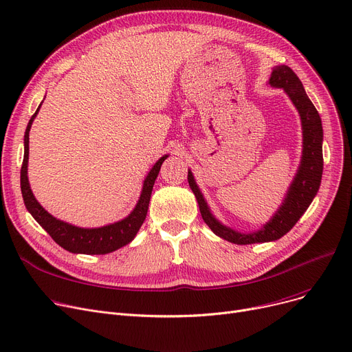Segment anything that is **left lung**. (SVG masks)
Instances as JSON below:
<instances>
[{
	"instance_id": "1",
	"label": "left lung",
	"mask_w": 352,
	"mask_h": 352,
	"mask_svg": "<svg viewBox=\"0 0 352 352\" xmlns=\"http://www.w3.org/2000/svg\"><path fill=\"white\" fill-rule=\"evenodd\" d=\"M270 84L272 87L284 88L294 105L297 107L301 116L304 135V151L298 174L294 178L283 206L276 211V214L272 217L270 223L264 226L263 230L252 234L236 232L231 228L224 227L223 224H219L210 212L207 202L202 198L192 174L188 171L190 188L192 190L198 201L199 212L202 219H204V223L214 231V234L238 245L274 241V239H278L283 235H285L295 224H297V221L309 207L311 201L316 197L320 188L322 177V124L318 111L308 98L302 82L297 77V74H295L288 65H280L274 68L270 78Z\"/></svg>"
}]
</instances>
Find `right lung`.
Wrapping results in <instances>:
<instances>
[{
	"instance_id": "1",
	"label": "right lung",
	"mask_w": 352,
	"mask_h": 352,
	"mask_svg": "<svg viewBox=\"0 0 352 352\" xmlns=\"http://www.w3.org/2000/svg\"><path fill=\"white\" fill-rule=\"evenodd\" d=\"M41 107V105H40ZM40 107L36 108L34 116L31 117L27 129H25V135H24V160H23V166H21V192L24 198V204L27 210L31 212V215L35 218L36 223H38L57 243L60 247L64 250L74 252V254H108L113 252L128 243L133 241V238L141 228L142 223L145 221L146 211H148V204H150V198H151V191L154 187L155 178L158 177V173L161 170V165L166 155L161 157L155 165L153 166V170L150 174L146 175L144 181V187L140 197V201L134 211L129 214L126 218L122 221H118L116 224L105 226L101 228H78L69 226L67 223H63V221L54 218L51 214H48L36 199L32 195V191L30 188L28 184V177H27V165H28V151H30V128L31 124L38 113Z\"/></svg>"
}]
</instances>
